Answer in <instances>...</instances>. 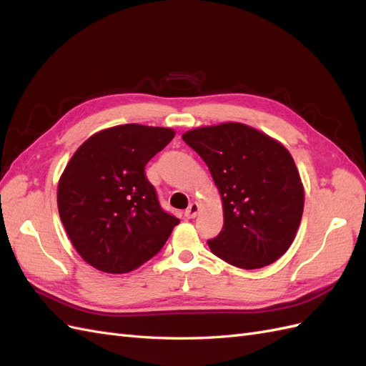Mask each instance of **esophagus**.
<instances>
[{"instance_id": "esophagus-1", "label": "esophagus", "mask_w": 366, "mask_h": 366, "mask_svg": "<svg viewBox=\"0 0 366 366\" xmlns=\"http://www.w3.org/2000/svg\"><path fill=\"white\" fill-rule=\"evenodd\" d=\"M198 210H200V204L194 202V203L187 206V209L184 210V217L186 218H195L197 214H198Z\"/></svg>"}]
</instances>
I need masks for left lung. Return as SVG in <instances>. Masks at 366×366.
<instances>
[{
    "mask_svg": "<svg viewBox=\"0 0 366 366\" xmlns=\"http://www.w3.org/2000/svg\"><path fill=\"white\" fill-rule=\"evenodd\" d=\"M223 203L224 224L210 252L239 269H261L289 250L304 212V186L278 140L238 122L186 131Z\"/></svg>",
    "mask_w": 366,
    "mask_h": 366,
    "instance_id": "1",
    "label": "left lung"
}]
</instances>
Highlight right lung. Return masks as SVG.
<instances>
[{"instance_id": "1", "label": "right lung", "mask_w": 366, "mask_h": 366, "mask_svg": "<svg viewBox=\"0 0 366 366\" xmlns=\"http://www.w3.org/2000/svg\"><path fill=\"white\" fill-rule=\"evenodd\" d=\"M175 131L139 124L96 132L76 149L58 183V210L81 258L105 273H128L164 246L179 218L164 212L147 163Z\"/></svg>"}]
</instances>
